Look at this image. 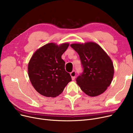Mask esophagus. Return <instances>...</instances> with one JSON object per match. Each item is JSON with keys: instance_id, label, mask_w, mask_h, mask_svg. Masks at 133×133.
<instances>
[{"instance_id": "esophagus-1", "label": "esophagus", "mask_w": 133, "mask_h": 133, "mask_svg": "<svg viewBox=\"0 0 133 133\" xmlns=\"http://www.w3.org/2000/svg\"><path fill=\"white\" fill-rule=\"evenodd\" d=\"M70 74H71V77H72V80H74L75 79V76H76V72L75 71H72L70 73Z\"/></svg>"}]
</instances>
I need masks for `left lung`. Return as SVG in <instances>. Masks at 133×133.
Returning a JSON list of instances; mask_svg holds the SVG:
<instances>
[{"label": "left lung", "mask_w": 133, "mask_h": 133, "mask_svg": "<svg viewBox=\"0 0 133 133\" xmlns=\"http://www.w3.org/2000/svg\"><path fill=\"white\" fill-rule=\"evenodd\" d=\"M71 46L78 53L83 68L82 73L76 79L77 84L90 96L101 94L113 80L114 71L110 58L93 42L73 44Z\"/></svg>", "instance_id": "obj_1"}]
</instances>
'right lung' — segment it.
Masks as SVG:
<instances>
[{
	"instance_id": "1",
	"label": "right lung",
	"mask_w": 133,
	"mask_h": 133,
	"mask_svg": "<svg viewBox=\"0 0 133 133\" xmlns=\"http://www.w3.org/2000/svg\"><path fill=\"white\" fill-rule=\"evenodd\" d=\"M68 46V43L59 46L49 43L38 49L31 58L28 65L29 78L33 87L42 95L56 97L72 80L65 71V62L61 59Z\"/></svg>"
}]
</instances>
